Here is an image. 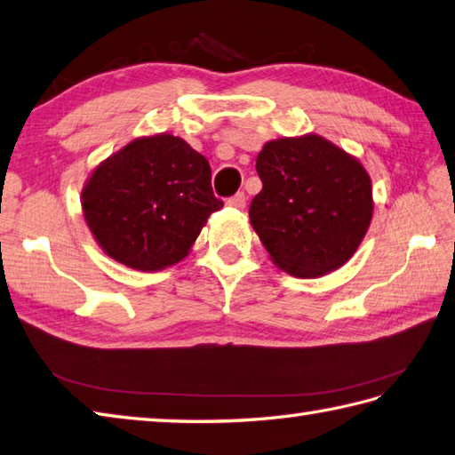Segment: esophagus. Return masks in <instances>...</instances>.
I'll return each mask as SVG.
<instances>
[{"label": "esophagus", "mask_w": 455, "mask_h": 455, "mask_svg": "<svg viewBox=\"0 0 455 455\" xmlns=\"http://www.w3.org/2000/svg\"><path fill=\"white\" fill-rule=\"evenodd\" d=\"M245 203H247V196H245V193H237V195H234V196H229V198H228V206H231V208H237V210H243V208H245Z\"/></svg>", "instance_id": "obj_1"}]
</instances>
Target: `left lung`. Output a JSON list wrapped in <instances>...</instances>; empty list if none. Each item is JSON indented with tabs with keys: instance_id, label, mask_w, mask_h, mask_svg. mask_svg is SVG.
<instances>
[{
	"instance_id": "1",
	"label": "left lung",
	"mask_w": 455,
	"mask_h": 455,
	"mask_svg": "<svg viewBox=\"0 0 455 455\" xmlns=\"http://www.w3.org/2000/svg\"><path fill=\"white\" fill-rule=\"evenodd\" d=\"M262 191L249 208L272 262L297 278L346 264L372 220V185L363 164L318 137H283L257 156Z\"/></svg>"
}]
</instances>
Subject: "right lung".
Returning a JSON list of instances; mask_svg holds the SVG:
<instances>
[{
  "label": "right lung",
  "instance_id": "1",
  "mask_svg": "<svg viewBox=\"0 0 455 455\" xmlns=\"http://www.w3.org/2000/svg\"><path fill=\"white\" fill-rule=\"evenodd\" d=\"M210 164L183 139L160 132L125 144L88 177L83 214L108 257L140 272L183 260L224 203Z\"/></svg>",
  "mask_w": 455,
  "mask_h": 455
}]
</instances>
